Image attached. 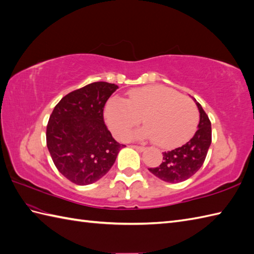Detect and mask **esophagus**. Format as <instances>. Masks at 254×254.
I'll return each instance as SVG.
<instances>
[{
	"label": "esophagus",
	"instance_id": "34e87169",
	"mask_svg": "<svg viewBox=\"0 0 254 254\" xmlns=\"http://www.w3.org/2000/svg\"><path fill=\"white\" fill-rule=\"evenodd\" d=\"M132 147L135 148L136 150H139V152H144V150L146 149L144 146H137V145H132Z\"/></svg>",
	"mask_w": 254,
	"mask_h": 254
}]
</instances>
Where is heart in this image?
<instances>
[{
    "instance_id": "b5f03b06",
    "label": "heart",
    "mask_w": 254,
    "mask_h": 254,
    "mask_svg": "<svg viewBox=\"0 0 254 254\" xmlns=\"http://www.w3.org/2000/svg\"><path fill=\"white\" fill-rule=\"evenodd\" d=\"M145 126L134 137L155 138V143L169 147L192 135L198 121V110L190 97L175 89L155 85L128 91L126 100L112 97L105 107V119L119 139H124L141 121Z\"/></svg>"
}]
</instances>
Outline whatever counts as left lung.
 I'll return each instance as SVG.
<instances>
[{
  "mask_svg": "<svg viewBox=\"0 0 254 254\" xmlns=\"http://www.w3.org/2000/svg\"><path fill=\"white\" fill-rule=\"evenodd\" d=\"M196 106L199 111V122L193 137L182 146L163 153V163L155 168H148L154 176L163 181L170 183L186 181L196 174L206 158L212 143V127L202 106L198 102Z\"/></svg>",
  "mask_w": 254,
  "mask_h": 254,
  "instance_id": "obj_1",
  "label": "left lung"
}]
</instances>
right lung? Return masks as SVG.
Here are the masks:
<instances>
[{
    "label": "right lung",
    "instance_id": "obj_1",
    "mask_svg": "<svg viewBox=\"0 0 254 254\" xmlns=\"http://www.w3.org/2000/svg\"><path fill=\"white\" fill-rule=\"evenodd\" d=\"M119 87L96 82L64 96L47 126V146L57 169L71 182L87 186L110 170L123 144L112 137L104 108Z\"/></svg>",
    "mask_w": 254,
    "mask_h": 254
}]
</instances>
